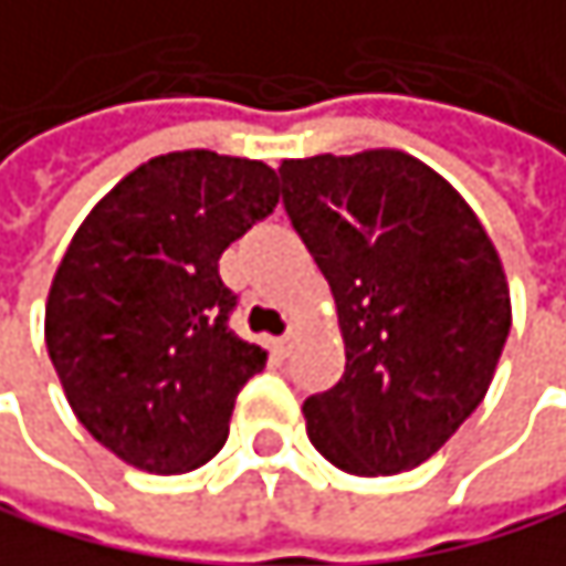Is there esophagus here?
Segmentation results:
<instances>
[{"instance_id": "1", "label": "esophagus", "mask_w": 566, "mask_h": 566, "mask_svg": "<svg viewBox=\"0 0 566 566\" xmlns=\"http://www.w3.org/2000/svg\"><path fill=\"white\" fill-rule=\"evenodd\" d=\"M292 345H295V332H285L281 338H274V352H277V355H289Z\"/></svg>"}]
</instances>
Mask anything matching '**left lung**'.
<instances>
[{"label":"left lung","instance_id":"8db88e82","mask_svg":"<svg viewBox=\"0 0 566 566\" xmlns=\"http://www.w3.org/2000/svg\"><path fill=\"white\" fill-rule=\"evenodd\" d=\"M281 201L328 277L342 381L305 401L335 468L424 464L484 401L511 332L504 264L471 205L395 148L285 158Z\"/></svg>","mask_w":566,"mask_h":566}]
</instances>
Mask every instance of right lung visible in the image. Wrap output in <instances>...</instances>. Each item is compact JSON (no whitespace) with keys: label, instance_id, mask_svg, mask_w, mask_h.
Masks as SVG:
<instances>
[{"label":"right lung","instance_id":"right-lung-1","mask_svg":"<svg viewBox=\"0 0 566 566\" xmlns=\"http://www.w3.org/2000/svg\"><path fill=\"white\" fill-rule=\"evenodd\" d=\"M274 205L264 161L188 148L128 171L78 224L45 345L75 418L125 464L185 474L221 451L268 352L228 328L218 258Z\"/></svg>","mask_w":566,"mask_h":566}]
</instances>
